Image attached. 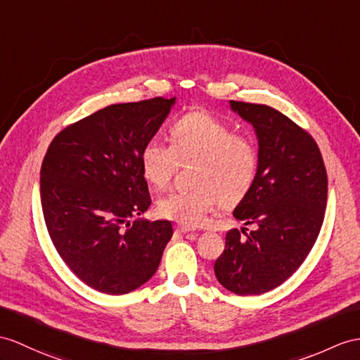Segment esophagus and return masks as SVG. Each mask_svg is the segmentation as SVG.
<instances>
[{
    "label": "esophagus",
    "mask_w": 360,
    "mask_h": 360,
    "mask_svg": "<svg viewBox=\"0 0 360 360\" xmlns=\"http://www.w3.org/2000/svg\"><path fill=\"white\" fill-rule=\"evenodd\" d=\"M175 231L177 232H181V233H189V232H194V229L189 226H185V224H177L175 226Z\"/></svg>",
    "instance_id": "obj_1"
}]
</instances>
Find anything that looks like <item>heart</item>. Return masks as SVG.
I'll return each instance as SVG.
<instances>
[{
	"label": "heart",
	"mask_w": 360,
	"mask_h": 360,
	"mask_svg": "<svg viewBox=\"0 0 360 360\" xmlns=\"http://www.w3.org/2000/svg\"><path fill=\"white\" fill-rule=\"evenodd\" d=\"M171 145L153 137L140 153L145 180L155 189L169 185L180 163L194 162L186 191L163 195L157 209L171 220L195 227L212 212L217 201L232 206L246 197L257 180L259 150L249 134L233 128L207 111H189L174 122Z\"/></svg>",
	"instance_id": "heart-1"
}]
</instances>
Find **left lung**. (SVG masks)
Instances as JSON below:
<instances>
[{
  "label": "left lung",
  "instance_id": "left-lung-1",
  "mask_svg": "<svg viewBox=\"0 0 360 360\" xmlns=\"http://www.w3.org/2000/svg\"><path fill=\"white\" fill-rule=\"evenodd\" d=\"M231 108L252 124L258 139L257 180L233 210L236 220L255 229L226 233L214 271L232 293L261 295L290 278L316 243L327 206V171L314 139L283 112L238 101H231Z\"/></svg>",
  "mask_w": 360,
  "mask_h": 360
}]
</instances>
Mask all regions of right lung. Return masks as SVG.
Here are the masks:
<instances>
[{
  "label": "right lung",
  "mask_w": 360,
  "mask_h": 360,
  "mask_svg": "<svg viewBox=\"0 0 360 360\" xmlns=\"http://www.w3.org/2000/svg\"><path fill=\"white\" fill-rule=\"evenodd\" d=\"M175 98L116 103L64 128L41 166V205L51 241L94 290L125 295L150 281L172 236L168 220L131 217L151 205L140 153Z\"/></svg>",
  "instance_id": "add662e5"
}]
</instances>
